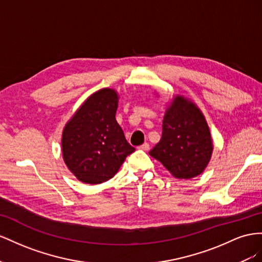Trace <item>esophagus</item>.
<instances>
[{
  "label": "esophagus",
  "instance_id": "obj_1",
  "mask_svg": "<svg viewBox=\"0 0 262 262\" xmlns=\"http://www.w3.org/2000/svg\"><path fill=\"white\" fill-rule=\"evenodd\" d=\"M139 148L141 149V150H144V151H148V150H149V148H150V147H149V144H148V143H145L144 145H141Z\"/></svg>",
  "mask_w": 262,
  "mask_h": 262
}]
</instances>
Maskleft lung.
<instances>
[{
	"mask_svg": "<svg viewBox=\"0 0 262 262\" xmlns=\"http://www.w3.org/2000/svg\"><path fill=\"white\" fill-rule=\"evenodd\" d=\"M213 149L210 127L202 111L190 99L174 95L163 116L161 139L149 155L174 178L192 179L205 170Z\"/></svg>",
	"mask_w": 262,
	"mask_h": 262,
	"instance_id": "1",
	"label": "left lung"
}]
</instances>
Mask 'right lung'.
<instances>
[{"label": "right lung", "mask_w": 262, "mask_h": 262, "mask_svg": "<svg viewBox=\"0 0 262 262\" xmlns=\"http://www.w3.org/2000/svg\"><path fill=\"white\" fill-rule=\"evenodd\" d=\"M118 99L114 89L99 90L81 104L63 127V161L81 182L99 184L110 180L126 157L135 151L116 122Z\"/></svg>", "instance_id": "1"}]
</instances>
